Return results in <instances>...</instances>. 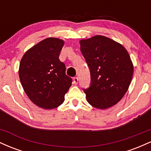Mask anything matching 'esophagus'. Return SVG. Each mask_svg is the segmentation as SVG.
I'll list each match as a JSON object with an SVG mask.
<instances>
[{"label":"esophagus","instance_id":"obj_1","mask_svg":"<svg viewBox=\"0 0 151 151\" xmlns=\"http://www.w3.org/2000/svg\"><path fill=\"white\" fill-rule=\"evenodd\" d=\"M73 81H74V83L75 84H77V83H78V81H79V79H78V77H74V79H73Z\"/></svg>","mask_w":151,"mask_h":151}]
</instances>
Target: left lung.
I'll return each mask as SVG.
<instances>
[{
	"label": "left lung",
	"mask_w": 151,
	"mask_h": 151,
	"mask_svg": "<svg viewBox=\"0 0 151 151\" xmlns=\"http://www.w3.org/2000/svg\"><path fill=\"white\" fill-rule=\"evenodd\" d=\"M79 42L91 74L90 86L84 89L88 103L100 109L116 104L128 91L133 77V65L127 50L102 35Z\"/></svg>",
	"instance_id": "1"
}]
</instances>
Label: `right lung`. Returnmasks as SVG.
I'll list each match as a JSON object with an SVG mask.
<instances>
[{
	"label": "right lung",
	"mask_w": 151,
	"mask_h": 151,
	"mask_svg": "<svg viewBox=\"0 0 151 151\" xmlns=\"http://www.w3.org/2000/svg\"><path fill=\"white\" fill-rule=\"evenodd\" d=\"M65 42L48 37L27 50L20 60L19 77L31 101L44 109H52L65 101L72 85L65 65L59 59Z\"/></svg>",
	"instance_id": "1"
}]
</instances>
